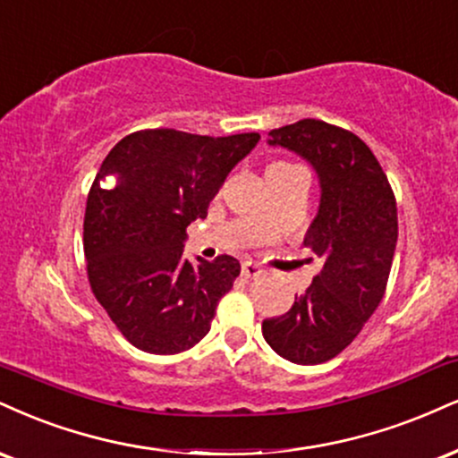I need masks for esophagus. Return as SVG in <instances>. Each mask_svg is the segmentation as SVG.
I'll list each match as a JSON object with an SVG mask.
<instances>
[{
	"mask_svg": "<svg viewBox=\"0 0 458 458\" xmlns=\"http://www.w3.org/2000/svg\"><path fill=\"white\" fill-rule=\"evenodd\" d=\"M241 273H243V277H258V275L262 273V268L258 267V264H253V262H243V267H241Z\"/></svg>",
	"mask_w": 458,
	"mask_h": 458,
	"instance_id": "34e87169",
	"label": "esophagus"
}]
</instances>
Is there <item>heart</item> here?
<instances>
[{"instance_id":"heart-1","label":"heart","mask_w":458,"mask_h":458,"mask_svg":"<svg viewBox=\"0 0 458 458\" xmlns=\"http://www.w3.org/2000/svg\"><path fill=\"white\" fill-rule=\"evenodd\" d=\"M273 166H290V164H282V162H277V164H273Z\"/></svg>"}]
</instances>
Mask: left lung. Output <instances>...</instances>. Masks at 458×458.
<instances>
[{
	"mask_svg": "<svg viewBox=\"0 0 458 458\" xmlns=\"http://www.w3.org/2000/svg\"><path fill=\"white\" fill-rule=\"evenodd\" d=\"M268 145L316 170L319 207L302 245L322 271L290 311L264 319L262 335L285 360L319 365L348 348L382 301L399 234L394 194L371 148L327 121L268 131Z\"/></svg>",
	"mask_w": 458,
	"mask_h": 458,
	"instance_id": "1",
	"label": "left lung"
}]
</instances>
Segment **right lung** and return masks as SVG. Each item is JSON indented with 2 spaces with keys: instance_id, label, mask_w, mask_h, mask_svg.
Returning a JSON list of instances; mask_svg holds the SVG:
<instances>
[{
  "instance_id": "right-lung-1",
  "label": "right lung",
  "mask_w": 458,
  "mask_h": 458,
  "mask_svg": "<svg viewBox=\"0 0 458 458\" xmlns=\"http://www.w3.org/2000/svg\"><path fill=\"white\" fill-rule=\"evenodd\" d=\"M260 134L140 130L110 148L85 208L82 245L93 294L131 345L179 354L211 330L241 264L183 256L185 228L207 208ZM114 176V185L101 181ZM110 183V181H108Z\"/></svg>"
}]
</instances>
